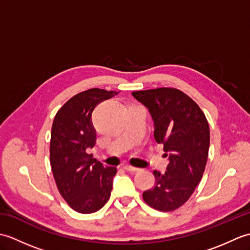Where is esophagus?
Returning <instances> with one entry per match:
<instances>
[{
	"label": "esophagus",
	"mask_w": 250,
	"mask_h": 250,
	"mask_svg": "<svg viewBox=\"0 0 250 250\" xmlns=\"http://www.w3.org/2000/svg\"><path fill=\"white\" fill-rule=\"evenodd\" d=\"M125 169H126V171H129V172H137V171H139V168L134 167H131V166H125Z\"/></svg>",
	"instance_id": "1"
}]
</instances>
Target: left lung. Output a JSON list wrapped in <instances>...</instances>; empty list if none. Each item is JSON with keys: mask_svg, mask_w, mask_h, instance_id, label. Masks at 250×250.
Here are the masks:
<instances>
[{"mask_svg": "<svg viewBox=\"0 0 250 250\" xmlns=\"http://www.w3.org/2000/svg\"><path fill=\"white\" fill-rule=\"evenodd\" d=\"M132 95L149 110L155 140L163 144L169 163L166 173L153 171L155 187L146 190V204L160 211L184 205L203 176L208 157L209 126L194 101L175 88L134 91Z\"/></svg>", "mask_w": 250, "mask_h": 250, "instance_id": "8db88e82", "label": "left lung"}]
</instances>
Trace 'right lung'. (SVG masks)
I'll list each match as a JSON object with an SVG mask.
<instances>
[{"instance_id":"right-lung-1","label":"right lung","mask_w":250,"mask_h":250,"mask_svg":"<svg viewBox=\"0 0 250 250\" xmlns=\"http://www.w3.org/2000/svg\"><path fill=\"white\" fill-rule=\"evenodd\" d=\"M118 92L93 88L74 95L58 110L51 128L50 164L58 190L77 213H95L106 204L117 173L87 150L97 140L91 121L99 103Z\"/></svg>"}]
</instances>
